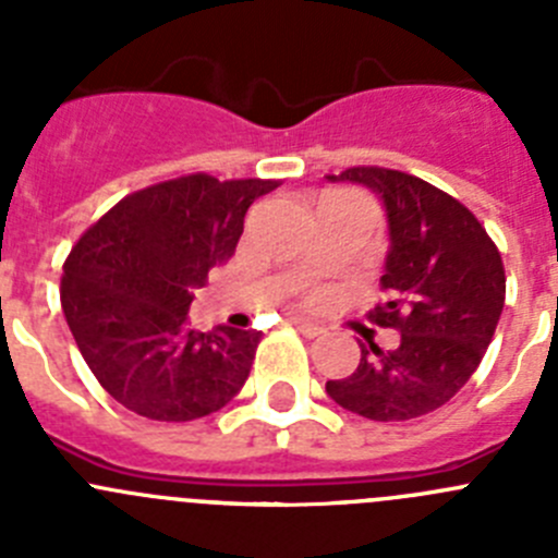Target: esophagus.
<instances>
[{
  "label": "esophagus",
  "instance_id": "esophagus-1",
  "mask_svg": "<svg viewBox=\"0 0 558 558\" xmlns=\"http://www.w3.org/2000/svg\"><path fill=\"white\" fill-rule=\"evenodd\" d=\"M290 326L299 328V331L304 333V337H310V339H315V337H320V333H326V328H323L320 323L304 320V317H293V320H290Z\"/></svg>",
  "mask_w": 558,
  "mask_h": 558
}]
</instances>
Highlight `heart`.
<instances>
[{"label":"heart","instance_id":"1","mask_svg":"<svg viewBox=\"0 0 558 558\" xmlns=\"http://www.w3.org/2000/svg\"><path fill=\"white\" fill-rule=\"evenodd\" d=\"M320 299H323V290H312L310 301H320Z\"/></svg>","mask_w":558,"mask_h":558}]
</instances>
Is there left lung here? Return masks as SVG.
I'll list each match as a JSON object with an SVG mask.
<instances>
[{"label":"left lung","instance_id":"left-lung-1","mask_svg":"<svg viewBox=\"0 0 558 558\" xmlns=\"http://www.w3.org/2000/svg\"><path fill=\"white\" fill-rule=\"evenodd\" d=\"M350 180L380 194L391 252L369 320L400 331L397 348L362 344L353 375L328 380L337 405L373 422H405L447 405L480 367L507 295L501 252L474 214L416 174L350 167Z\"/></svg>","mask_w":558,"mask_h":558}]
</instances>
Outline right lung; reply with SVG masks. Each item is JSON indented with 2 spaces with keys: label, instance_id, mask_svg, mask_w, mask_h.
<instances>
[{
  "label": "right lung",
  "instance_id": "add662e5",
  "mask_svg": "<svg viewBox=\"0 0 558 558\" xmlns=\"http://www.w3.org/2000/svg\"><path fill=\"white\" fill-rule=\"evenodd\" d=\"M279 180L194 172L123 196L76 241L60 301L98 384L156 422L225 408L246 384L263 331H194L189 304L235 254L243 216Z\"/></svg>",
  "mask_w": 558,
  "mask_h": 558
}]
</instances>
